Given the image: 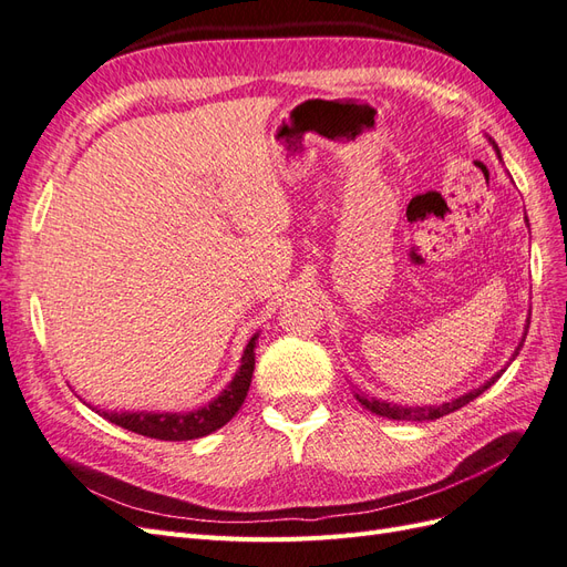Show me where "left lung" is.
I'll use <instances>...</instances> for the list:
<instances>
[{"instance_id":"left-lung-1","label":"left lung","mask_w":567,"mask_h":567,"mask_svg":"<svg viewBox=\"0 0 567 567\" xmlns=\"http://www.w3.org/2000/svg\"><path fill=\"white\" fill-rule=\"evenodd\" d=\"M522 347V344H519ZM517 347V350H519ZM515 357H517V352H515ZM513 357V359H515ZM511 359V361H513ZM505 371V369H503ZM501 371V373H503ZM501 373H496L493 375L491 381H486L482 388H476V390H472V393H467V395H462V398H457V400H450V402H443V404H431V408H402V404H390V402H381V400H375V398H361V395H357V400L364 404V408L369 410V412H373V414H379V416H385V419H398V422H433V419H441V416H445V414H450V412H455V410H460V408H464V404H470L472 400H476L478 395L484 393L486 388H491L493 383H496L498 379H501Z\"/></svg>"}]
</instances>
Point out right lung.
Returning a JSON list of instances; mask_svg holds the SVG:
<instances>
[{
	"label": "right lung",
	"instance_id": "add662e5",
	"mask_svg": "<svg viewBox=\"0 0 567 567\" xmlns=\"http://www.w3.org/2000/svg\"><path fill=\"white\" fill-rule=\"evenodd\" d=\"M256 340L254 336L246 344L244 357H241V367L237 371L231 383L217 395L213 402H208L206 408L186 412V414H153V412H103L105 419H110L112 424H117L122 429H128L141 435H148V439L157 441H192L200 439V435H208L225 426L231 416L239 412L244 404L246 393H249L251 385V375H254V364H256Z\"/></svg>",
	"mask_w": 567,
	"mask_h": 567
}]
</instances>
